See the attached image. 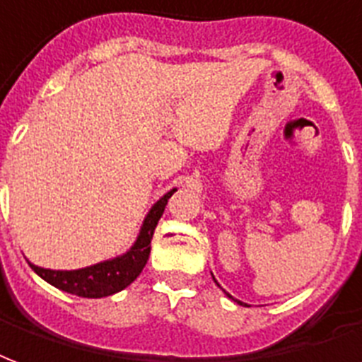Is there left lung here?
I'll list each match as a JSON object with an SVG mask.
<instances>
[{"label": "left lung", "mask_w": 362, "mask_h": 362, "mask_svg": "<svg viewBox=\"0 0 362 362\" xmlns=\"http://www.w3.org/2000/svg\"><path fill=\"white\" fill-rule=\"evenodd\" d=\"M213 280H215V276H213ZM215 282H216V280H215ZM226 296H228V293H226ZM228 297H232V296H228ZM235 301H238V299H235ZM238 303H242V301H238ZM243 305V303H242Z\"/></svg>", "instance_id": "1"}]
</instances>
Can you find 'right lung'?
Returning <instances> with one entry per match:
<instances>
[{"instance_id": "add662e5", "label": "right lung", "mask_w": 362, "mask_h": 362, "mask_svg": "<svg viewBox=\"0 0 362 362\" xmlns=\"http://www.w3.org/2000/svg\"><path fill=\"white\" fill-rule=\"evenodd\" d=\"M174 192H176V188L167 192L153 207L149 209V213L141 224L140 234L127 253L78 270H52L42 269V267H36L32 263L28 264L40 278H44L45 282L52 284L59 290L66 291V293H72V296L93 297V299L113 296L117 291L124 290L127 286H130L136 278L140 276V272L149 259L155 226L165 213V207H167L168 199Z\"/></svg>"}]
</instances>
